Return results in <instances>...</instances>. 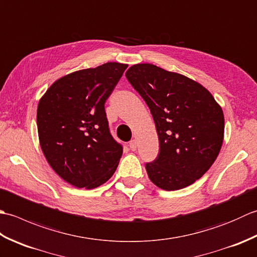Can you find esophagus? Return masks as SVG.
<instances>
[{
	"instance_id": "1",
	"label": "esophagus",
	"mask_w": 257,
	"mask_h": 257,
	"mask_svg": "<svg viewBox=\"0 0 257 257\" xmlns=\"http://www.w3.org/2000/svg\"><path fill=\"white\" fill-rule=\"evenodd\" d=\"M137 140H132V141H130V143H129V148L130 149H132L133 151H135V150H137Z\"/></svg>"
}]
</instances>
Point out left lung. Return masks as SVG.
<instances>
[{
	"label": "left lung",
	"mask_w": 257,
	"mask_h": 257,
	"mask_svg": "<svg viewBox=\"0 0 257 257\" xmlns=\"http://www.w3.org/2000/svg\"><path fill=\"white\" fill-rule=\"evenodd\" d=\"M125 77L148 105L159 137L158 157L146 163L149 179L167 191L194 183L221 150L222 108L199 83L156 65H134Z\"/></svg>",
	"instance_id": "obj_1"
}]
</instances>
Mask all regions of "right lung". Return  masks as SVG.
Masks as SVG:
<instances>
[{"label":"right lung","mask_w":257,"mask_h":257,"mask_svg":"<svg viewBox=\"0 0 257 257\" xmlns=\"http://www.w3.org/2000/svg\"><path fill=\"white\" fill-rule=\"evenodd\" d=\"M127 67L106 63L66 75L38 102L43 154L54 171L76 188L99 187L118 167L122 146L109 130L105 102Z\"/></svg>","instance_id":"right-lung-1"}]
</instances>
